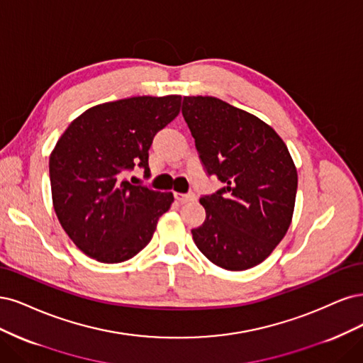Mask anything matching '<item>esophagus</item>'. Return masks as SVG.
I'll return each mask as SVG.
<instances>
[{"label":"esophagus","instance_id":"obj_1","mask_svg":"<svg viewBox=\"0 0 363 363\" xmlns=\"http://www.w3.org/2000/svg\"><path fill=\"white\" fill-rule=\"evenodd\" d=\"M174 197H177V201H179L181 203H186V202H193L196 201V194L194 193H174Z\"/></svg>","mask_w":363,"mask_h":363}]
</instances>
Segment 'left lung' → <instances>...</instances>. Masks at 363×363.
I'll return each instance as SVG.
<instances>
[{
	"instance_id": "8db88e82",
	"label": "left lung",
	"mask_w": 363,
	"mask_h": 363,
	"mask_svg": "<svg viewBox=\"0 0 363 363\" xmlns=\"http://www.w3.org/2000/svg\"><path fill=\"white\" fill-rule=\"evenodd\" d=\"M182 116L206 174L223 182L201 197L206 218L191 230L197 249L230 272L261 264L294 213L297 170L286 145L256 116L213 96H184Z\"/></svg>"
}]
</instances>
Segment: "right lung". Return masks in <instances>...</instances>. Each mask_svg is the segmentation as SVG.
<instances>
[{
  "label": "right lung",
  "mask_w": 363,
  "mask_h": 363,
  "mask_svg": "<svg viewBox=\"0 0 363 363\" xmlns=\"http://www.w3.org/2000/svg\"><path fill=\"white\" fill-rule=\"evenodd\" d=\"M181 96H135L86 110L67 126L50 157L55 214L77 247L104 264L143 250L169 211L172 193L134 185L149 174V147L181 110Z\"/></svg>",
  "instance_id": "right-lung-1"
}]
</instances>
